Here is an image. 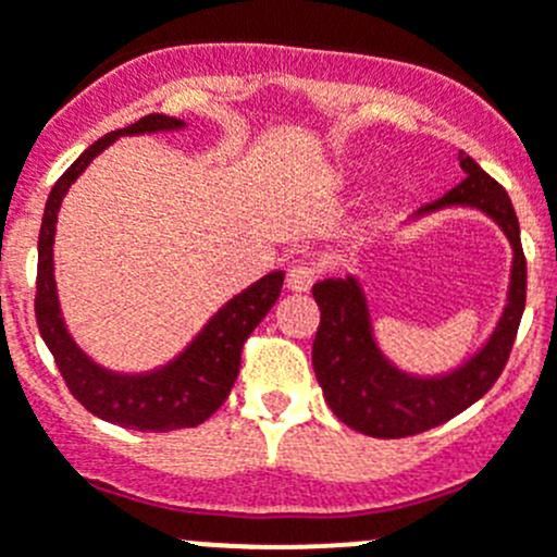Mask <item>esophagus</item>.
<instances>
[{
    "instance_id": "34e87169",
    "label": "esophagus",
    "mask_w": 557,
    "mask_h": 557,
    "mask_svg": "<svg viewBox=\"0 0 557 557\" xmlns=\"http://www.w3.org/2000/svg\"><path fill=\"white\" fill-rule=\"evenodd\" d=\"M318 280V269L310 267V263H296V267L288 269V277H285V285L294 294H305V290L312 288V283Z\"/></svg>"
}]
</instances>
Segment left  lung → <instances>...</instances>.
<instances>
[{
  "label": "left lung",
  "instance_id": "left-lung-1",
  "mask_svg": "<svg viewBox=\"0 0 557 557\" xmlns=\"http://www.w3.org/2000/svg\"><path fill=\"white\" fill-rule=\"evenodd\" d=\"M463 180L442 199L420 207L412 218L431 215L447 207H474L498 223L512 245L507 307L485 345L458 369L436 377L401 372L374 342L372 314L356 277H329L312 285L320 307V325L312 345V367L331 412L377 440H401L447 423L480 401L507 367L518 325L525 310V256L520 223L507 190L471 156L458 153Z\"/></svg>",
  "mask_w": 557,
  "mask_h": 557
}]
</instances>
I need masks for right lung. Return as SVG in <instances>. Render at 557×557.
I'll return each mask as SVG.
<instances>
[{
    "mask_svg": "<svg viewBox=\"0 0 557 557\" xmlns=\"http://www.w3.org/2000/svg\"><path fill=\"white\" fill-rule=\"evenodd\" d=\"M183 126L185 123L177 117L153 112V115L139 117L132 126L104 134L91 148L83 150L81 159L55 180L53 190H50L37 243V325L45 345L53 352L55 367H59L70 393L88 412L107 420V423L132 431H156V434L194 429V425L205 423L226 401L228 391L239 374L245 339L274 307L285 274H263L258 283H252L243 294L226 301L174 361L153 369V372L121 374L91 361L66 331L59 294H55L53 237L59 207L66 190L104 148H110L117 137L177 132Z\"/></svg>",
    "mask_w": 557,
    "mask_h": 557,
    "instance_id": "obj_1",
    "label": "right lung"
}]
</instances>
